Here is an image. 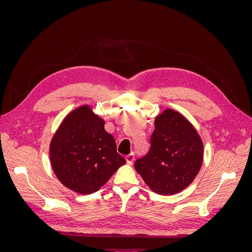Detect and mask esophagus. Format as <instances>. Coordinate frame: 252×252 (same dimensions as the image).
I'll return each instance as SVG.
<instances>
[{"mask_svg":"<svg viewBox=\"0 0 252 252\" xmlns=\"http://www.w3.org/2000/svg\"><path fill=\"white\" fill-rule=\"evenodd\" d=\"M125 159H126V162H127L129 165H131V164L133 163V161H134V155H133V154H130V155L126 156V157H125Z\"/></svg>","mask_w":252,"mask_h":252,"instance_id":"34e87169","label":"esophagus"}]
</instances>
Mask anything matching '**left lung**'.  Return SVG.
Returning <instances> with one entry per match:
<instances>
[{
    "label": "left lung",
    "mask_w": 252,
    "mask_h": 252,
    "mask_svg": "<svg viewBox=\"0 0 252 252\" xmlns=\"http://www.w3.org/2000/svg\"><path fill=\"white\" fill-rule=\"evenodd\" d=\"M203 142L190 122L173 109L155 119L148 154L134 168L156 193L171 195L191 184L203 163Z\"/></svg>",
    "instance_id": "8db88e82"
}]
</instances>
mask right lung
Returning <instances> with one entry per match:
<instances>
[{
    "instance_id": "right-lung-1",
    "label": "right lung",
    "mask_w": 252,
    "mask_h": 252,
    "mask_svg": "<svg viewBox=\"0 0 252 252\" xmlns=\"http://www.w3.org/2000/svg\"><path fill=\"white\" fill-rule=\"evenodd\" d=\"M104 125V120L94 114L90 106L83 105L63 120L50 142L53 172L74 192L97 191L126 163Z\"/></svg>"
}]
</instances>
